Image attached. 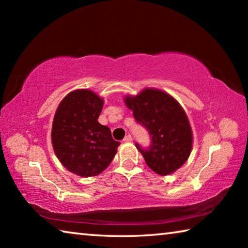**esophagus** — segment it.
I'll return each instance as SVG.
<instances>
[{
	"mask_svg": "<svg viewBox=\"0 0 248 248\" xmlns=\"http://www.w3.org/2000/svg\"><path fill=\"white\" fill-rule=\"evenodd\" d=\"M124 142H132V141H133V138H132L131 134H127V136L124 137Z\"/></svg>",
	"mask_w": 248,
	"mask_h": 248,
	"instance_id": "1",
	"label": "esophagus"
}]
</instances>
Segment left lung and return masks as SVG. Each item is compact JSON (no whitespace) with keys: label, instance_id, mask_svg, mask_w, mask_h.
I'll return each mask as SVG.
<instances>
[{"label":"left lung","instance_id":"8db88e82","mask_svg":"<svg viewBox=\"0 0 248 248\" xmlns=\"http://www.w3.org/2000/svg\"><path fill=\"white\" fill-rule=\"evenodd\" d=\"M125 104L151 137L148 148L136 143L150 169L163 176L178 170L191 152L192 134L177 100L162 91L146 89L136 97L127 96Z\"/></svg>","mask_w":248,"mask_h":248}]
</instances>
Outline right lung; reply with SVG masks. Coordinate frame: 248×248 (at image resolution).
<instances>
[{
	"mask_svg": "<svg viewBox=\"0 0 248 248\" xmlns=\"http://www.w3.org/2000/svg\"><path fill=\"white\" fill-rule=\"evenodd\" d=\"M104 102L92 91L71 92L59 105L52 124V145L62 165L83 177L102 173L119 142L98 123Z\"/></svg>",
	"mask_w": 248,
	"mask_h": 248,
	"instance_id": "obj_1",
	"label": "right lung"
}]
</instances>
